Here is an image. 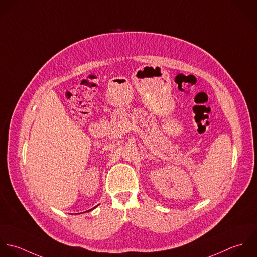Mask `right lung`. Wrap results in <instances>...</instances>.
<instances>
[{
	"instance_id": "1",
	"label": "right lung",
	"mask_w": 257,
	"mask_h": 257,
	"mask_svg": "<svg viewBox=\"0 0 257 257\" xmlns=\"http://www.w3.org/2000/svg\"><path fill=\"white\" fill-rule=\"evenodd\" d=\"M95 207H96V206H95ZM90 210H91V209H90Z\"/></svg>"
}]
</instances>
